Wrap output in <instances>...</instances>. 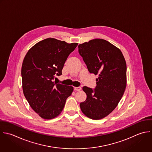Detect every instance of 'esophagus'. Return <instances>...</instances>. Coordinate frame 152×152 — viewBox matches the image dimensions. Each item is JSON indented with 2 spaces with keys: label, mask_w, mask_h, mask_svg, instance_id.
<instances>
[{
  "label": "esophagus",
  "mask_w": 152,
  "mask_h": 152,
  "mask_svg": "<svg viewBox=\"0 0 152 152\" xmlns=\"http://www.w3.org/2000/svg\"><path fill=\"white\" fill-rule=\"evenodd\" d=\"M81 87H74V90L75 91H80L81 90Z\"/></svg>",
  "instance_id": "34e87169"
}]
</instances>
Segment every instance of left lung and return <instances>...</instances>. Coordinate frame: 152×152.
Returning a JSON list of instances; mask_svg holds the SVG:
<instances>
[{"label": "left lung", "mask_w": 152, "mask_h": 152, "mask_svg": "<svg viewBox=\"0 0 152 152\" xmlns=\"http://www.w3.org/2000/svg\"><path fill=\"white\" fill-rule=\"evenodd\" d=\"M89 72L98 75L96 87L83 91L86 99L80 104L82 113L92 120H101L117 107L127 85V65L121 50L110 42L93 39L78 45Z\"/></svg>", "instance_id": "obj_1"}]
</instances>
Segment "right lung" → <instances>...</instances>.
<instances>
[{
    "instance_id": "1",
    "label": "right lung",
    "mask_w": 152,
    "mask_h": 152,
    "mask_svg": "<svg viewBox=\"0 0 152 152\" xmlns=\"http://www.w3.org/2000/svg\"><path fill=\"white\" fill-rule=\"evenodd\" d=\"M77 45L48 38L32 46L24 57L21 69L23 95L43 119L57 117L73 91V86L56 84L53 80L62 75L67 57Z\"/></svg>"
}]
</instances>
